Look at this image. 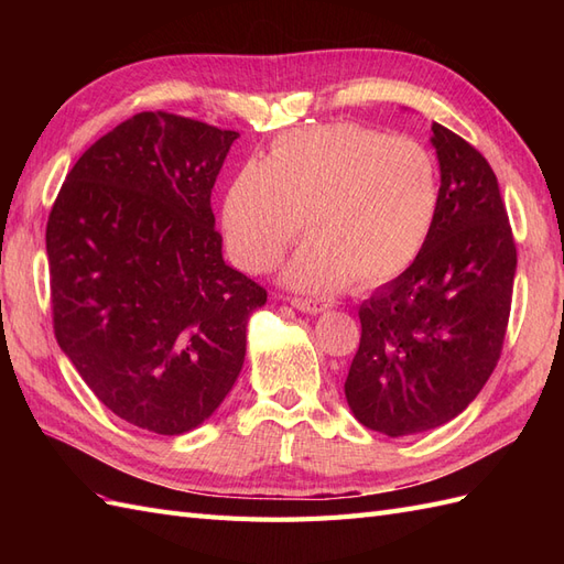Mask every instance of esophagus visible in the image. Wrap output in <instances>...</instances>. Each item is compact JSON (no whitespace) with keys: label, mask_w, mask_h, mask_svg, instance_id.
I'll return each mask as SVG.
<instances>
[{"label":"esophagus","mask_w":564,"mask_h":564,"mask_svg":"<svg viewBox=\"0 0 564 564\" xmlns=\"http://www.w3.org/2000/svg\"><path fill=\"white\" fill-rule=\"evenodd\" d=\"M292 305H294L296 311H301L305 315H317V313L329 311V303L313 301V299H292Z\"/></svg>","instance_id":"34e87169"}]
</instances>
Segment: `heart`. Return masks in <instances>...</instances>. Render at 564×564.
I'll return each mask as SVG.
<instances>
[{
	"mask_svg": "<svg viewBox=\"0 0 564 564\" xmlns=\"http://www.w3.org/2000/svg\"><path fill=\"white\" fill-rule=\"evenodd\" d=\"M440 166L414 139L360 124L289 131L268 162L237 169L224 197V232L235 261L265 272L308 228L284 282L334 294L398 278L429 242L440 212Z\"/></svg>",
	"mask_w": 564,
	"mask_h": 564,
	"instance_id": "1",
	"label": "heart"
}]
</instances>
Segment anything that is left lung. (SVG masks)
Returning a JSON list of instances; mask_svg holds the SVG:
<instances>
[{
    "mask_svg": "<svg viewBox=\"0 0 564 564\" xmlns=\"http://www.w3.org/2000/svg\"><path fill=\"white\" fill-rule=\"evenodd\" d=\"M440 212L400 278L360 305L362 338L346 379L355 419L388 437L437 429L497 367L518 251L499 181L460 135L433 122Z\"/></svg>",
    "mask_w": 564,
    "mask_h": 564,
    "instance_id": "8db88e82",
    "label": "left lung"
}]
</instances>
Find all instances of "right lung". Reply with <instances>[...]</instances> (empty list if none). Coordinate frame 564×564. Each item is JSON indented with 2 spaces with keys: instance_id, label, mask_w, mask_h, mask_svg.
Returning a JSON list of instances; mask_svg holds the SVG:
<instances>
[{
  "instance_id": "add662e5",
  "label": "right lung",
  "mask_w": 564,
  "mask_h": 564,
  "mask_svg": "<svg viewBox=\"0 0 564 564\" xmlns=\"http://www.w3.org/2000/svg\"><path fill=\"white\" fill-rule=\"evenodd\" d=\"M237 131L139 112L65 176L46 224L61 350L112 414L158 435L235 386L268 294L224 261L212 187Z\"/></svg>"
}]
</instances>
